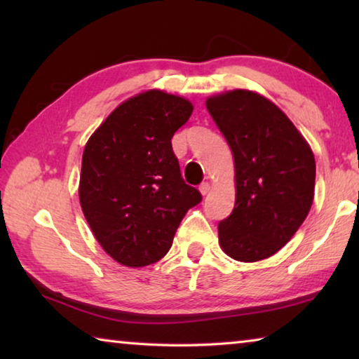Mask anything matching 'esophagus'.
<instances>
[{
  "instance_id": "34e87169",
  "label": "esophagus",
  "mask_w": 359,
  "mask_h": 359,
  "mask_svg": "<svg viewBox=\"0 0 359 359\" xmlns=\"http://www.w3.org/2000/svg\"><path fill=\"white\" fill-rule=\"evenodd\" d=\"M199 191H201V194H204V196L210 191V185L208 184V182H203V184L199 185Z\"/></svg>"
}]
</instances>
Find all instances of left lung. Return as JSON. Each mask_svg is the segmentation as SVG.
Wrapping results in <instances>:
<instances>
[{
  "mask_svg": "<svg viewBox=\"0 0 359 359\" xmlns=\"http://www.w3.org/2000/svg\"><path fill=\"white\" fill-rule=\"evenodd\" d=\"M234 158L236 203L218 223L228 257L253 263L277 253L306 220L313 201L315 158L274 102L248 90L205 101Z\"/></svg>",
  "mask_w": 359,
  "mask_h": 359,
  "instance_id": "left-lung-1",
  "label": "left lung"
}]
</instances>
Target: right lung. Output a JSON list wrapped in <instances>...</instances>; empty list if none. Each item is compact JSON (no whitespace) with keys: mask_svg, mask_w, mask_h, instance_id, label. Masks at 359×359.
Instances as JSON below:
<instances>
[{"mask_svg":"<svg viewBox=\"0 0 359 359\" xmlns=\"http://www.w3.org/2000/svg\"><path fill=\"white\" fill-rule=\"evenodd\" d=\"M191 112L188 100L149 90L121 102L85 145L82 212L100 245L120 264L161 259L188 209L203 201L182 179L171 144Z\"/></svg>","mask_w":359,"mask_h":359,"instance_id":"obj_1","label":"right lung"}]
</instances>
